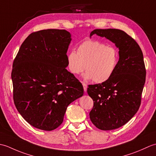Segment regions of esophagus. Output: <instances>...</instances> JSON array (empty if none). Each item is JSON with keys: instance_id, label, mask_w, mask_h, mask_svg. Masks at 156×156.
Masks as SVG:
<instances>
[{"instance_id": "1", "label": "esophagus", "mask_w": 156, "mask_h": 156, "mask_svg": "<svg viewBox=\"0 0 156 156\" xmlns=\"http://www.w3.org/2000/svg\"><path fill=\"white\" fill-rule=\"evenodd\" d=\"M82 85H83V88H84V92H87V84H86L85 82H82Z\"/></svg>"}]
</instances>
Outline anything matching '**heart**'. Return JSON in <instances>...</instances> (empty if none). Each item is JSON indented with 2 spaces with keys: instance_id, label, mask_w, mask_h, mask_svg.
<instances>
[{
  "instance_id": "b5f03b06",
  "label": "heart",
  "mask_w": 156,
  "mask_h": 156,
  "mask_svg": "<svg viewBox=\"0 0 156 156\" xmlns=\"http://www.w3.org/2000/svg\"><path fill=\"white\" fill-rule=\"evenodd\" d=\"M119 61V51L113 46L88 39L78 46L77 53L71 51L67 55L68 68L73 74L84 70V78L96 83L108 80L115 72Z\"/></svg>"
}]
</instances>
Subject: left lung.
<instances>
[{
  "mask_svg": "<svg viewBox=\"0 0 156 156\" xmlns=\"http://www.w3.org/2000/svg\"><path fill=\"white\" fill-rule=\"evenodd\" d=\"M94 34L119 48V64L112 77L87 89L94 101L89 113L92 122L101 130H112L127 123L140 107L146 76L144 55L137 43L120 29H94L90 37Z\"/></svg>",
  "mask_w": 156,
  "mask_h": 156,
  "instance_id": "1",
  "label": "left lung"
}]
</instances>
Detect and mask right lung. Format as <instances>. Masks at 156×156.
Returning a JSON list of instances; mask_svg holds the SVG:
<instances>
[{
	"label": "right lung",
	"mask_w": 156,
	"mask_h": 156,
	"mask_svg": "<svg viewBox=\"0 0 156 156\" xmlns=\"http://www.w3.org/2000/svg\"><path fill=\"white\" fill-rule=\"evenodd\" d=\"M71 34L64 29L32 33L13 62V100L28 123L52 131L60 125L68 106L82 97V84L66 69Z\"/></svg>",
	"instance_id": "obj_1"
}]
</instances>
